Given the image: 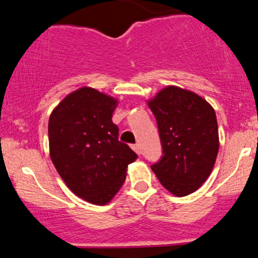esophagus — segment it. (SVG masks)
Masks as SVG:
<instances>
[{
	"mask_svg": "<svg viewBox=\"0 0 258 258\" xmlns=\"http://www.w3.org/2000/svg\"><path fill=\"white\" fill-rule=\"evenodd\" d=\"M132 149L137 154H141V146H139V144H135V146H132Z\"/></svg>",
	"mask_w": 258,
	"mask_h": 258,
	"instance_id": "obj_1",
	"label": "esophagus"
}]
</instances>
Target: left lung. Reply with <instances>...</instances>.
<instances>
[{"label":"left lung","instance_id":"obj_1","mask_svg":"<svg viewBox=\"0 0 258 258\" xmlns=\"http://www.w3.org/2000/svg\"><path fill=\"white\" fill-rule=\"evenodd\" d=\"M147 103L164 150L152 170L174 197L194 193L211 174L220 149L215 109L199 94L172 85Z\"/></svg>","mask_w":258,"mask_h":258}]
</instances>
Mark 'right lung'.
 Segmentation results:
<instances>
[{"label": "right lung", "instance_id": "1", "mask_svg": "<svg viewBox=\"0 0 258 258\" xmlns=\"http://www.w3.org/2000/svg\"><path fill=\"white\" fill-rule=\"evenodd\" d=\"M119 100L92 87L72 92L48 121L49 155L68 188L94 205H105L126 179L138 155L119 141L112 112Z\"/></svg>", "mask_w": 258, "mask_h": 258}]
</instances>
